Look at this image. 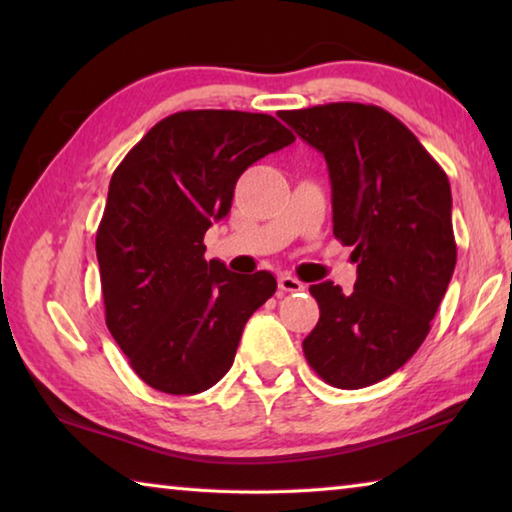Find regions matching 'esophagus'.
Masks as SVG:
<instances>
[{
    "mask_svg": "<svg viewBox=\"0 0 512 512\" xmlns=\"http://www.w3.org/2000/svg\"><path fill=\"white\" fill-rule=\"evenodd\" d=\"M277 284H280V291H284V293H300L307 289V284H302L300 280H296V277H291V275H280Z\"/></svg>",
    "mask_w": 512,
    "mask_h": 512,
    "instance_id": "obj_1",
    "label": "esophagus"
}]
</instances>
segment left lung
I'll list each match as a JSON object with an SVG mask.
<instances>
[{"mask_svg":"<svg viewBox=\"0 0 512 512\" xmlns=\"http://www.w3.org/2000/svg\"><path fill=\"white\" fill-rule=\"evenodd\" d=\"M280 117L325 155L334 237L357 262L352 293L329 280L309 287L320 318L302 350L327 384L366 388L413 357L452 280L447 173L379 106L325 103Z\"/></svg>","mask_w":512,"mask_h":512,"instance_id":"obj_1","label":"left lung"}]
</instances>
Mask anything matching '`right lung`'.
<instances>
[{"label": "right lung", "instance_id": "add662e5", "mask_svg": "<svg viewBox=\"0 0 512 512\" xmlns=\"http://www.w3.org/2000/svg\"><path fill=\"white\" fill-rule=\"evenodd\" d=\"M296 137L262 112L185 110L155 124L110 178L97 230L106 325L155 391L196 395L235 361L244 325L277 289L205 259L241 173Z\"/></svg>", "mask_w": 512, "mask_h": 512}]
</instances>
